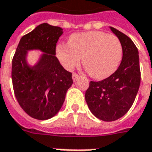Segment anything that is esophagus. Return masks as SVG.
I'll use <instances>...</instances> for the list:
<instances>
[{"label":"esophagus","instance_id":"1","mask_svg":"<svg viewBox=\"0 0 152 152\" xmlns=\"http://www.w3.org/2000/svg\"><path fill=\"white\" fill-rule=\"evenodd\" d=\"M79 78V75H77L76 73H74L72 75V80H74V81H76V80Z\"/></svg>","mask_w":152,"mask_h":152}]
</instances>
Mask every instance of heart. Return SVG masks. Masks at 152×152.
<instances>
[{
  "mask_svg": "<svg viewBox=\"0 0 152 152\" xmlns=\"http://www.w3.org/2000/svg\"><path fill=\"white\" fill-rule=\"evenodd\" d=\"M68 45L56 47L57 56L63 66L72 71L80 63L93 78H107L117 70L123 58L119 38L103 31H91L72 34Z\"/></svg>",
  "mask_w": 152,
  "mask_h": 152,
  "instance_id": "obj_1",
  "label": "heart"
}]
</instances>
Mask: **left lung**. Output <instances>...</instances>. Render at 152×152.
<instances>
[{
  "label": "left lung",
  "instance_id": "left-lung-1",
  "mask_svg": "<svg viewBox=\"0 0 152 152\" xmlns=\"http://www.w3.org/2000/svg\"><path fill=\"white\" fill-rule=\"evenodd\" d=\"M123 47V58L112 75L100 80L90 81L86 101L90 112L103 121H114L126 114L137 96L141 81L138 50L126 35L110 27Z\"/></svg>",
  "mask_w": 152,
  "mask_h": 152
}]
</instances>
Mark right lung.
<instances>
[{
    "mask_svg": "<svg viewBox=\"0 0 152 152\" xmlns=\"http://www.w3.org/2000/svg\"><path fill=\"white\" fill-rule=\"evenodd\" d=\"M63 28L46 23L23 36L12 61V82L23 110L34 119L45 121L59 112L67 89L72 85V73L55 56L56 44ZM42 52L33 66L27 63L28 51Z\"/></svg>",
    "mask_w": 152,
    "mask_h": 152,
    "instance_id": "1",
    "label": "right lung"
}]
</instances>
